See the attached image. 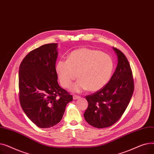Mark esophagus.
Here are the masks:
<instances>
[{"instance_id": "obj_1", "label": "esophagus", "mask_w": 154, "mask_h": 154, "mask_svg": "<svg viewBox=\"0 0 154 154\" xmlns=\"http://www.w3.org/2000/svg\"><path fill=\"white\" fill-rule=\"evenodd\" d=\"M73 99H74V100H77V99H80V97H79V95H73Z\"/></svg>"}]
</instances>
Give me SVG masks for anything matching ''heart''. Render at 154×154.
<instances>
[{
	"label": "heart",
	"mask_w": 154,
	"mask_h": 154,
	"mask_svg": "<svg viewBox=\"0 0 154 154\" xmlns=\"http://www.w3.org/2000/svg\"><path fill=\"white\" fill-rule=\"evenodd\" d=\"M113 70L114 62L110 55L88 48L73 51L67 60L60 59L55 66L57 75L65 88L69 87L78 77L80 80L71 88L75 92L100 90L109 81Z\"/></svg>",
	"instance_id": "obj_1"
}]
</instances>
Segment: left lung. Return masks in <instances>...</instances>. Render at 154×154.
I'll return each mask as SVG.
<instances>
[{
	"label": "left lung",
	"mask_w": 154,
	"mask_h": 154,
	"mask_svg": "<svg viewBox=\"0 0 154 154\" xmlns=\"http://www.w3.org/2000/svg\"><path fill=\"white\" fill-rule=\"evenodd\" d=\"M113 49L118 58L114 74L100 90L85 96L88 105L84 116L88 124L96 128L116 123L126 110L134 90L132 72L127 57L118 48Z\"/></svg>",
	"instance_id": "left-lung-1"
}]
</instances>
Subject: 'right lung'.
Here are the masks:
<instances>
[{
	"label": "right lung",
	"instance_id": "obj_1",
	"mask_svg": "<svg viewBox=\"0 0 154 154\" xmlns=\"http://www.w3.org/2000/svg\"><path fill=\"white\" fill-rule=\"evenodd\" d=\"M57 44H47L30 52L19 72V100L28 118L40 128H49L62 120L72 95L57 82L55 62Z\"/></svg>",
	"mask_w": 154,
	"mask_h": 154
}]
</instances>
